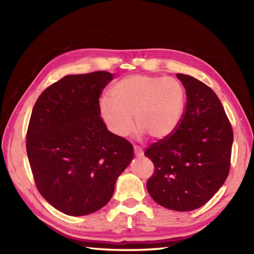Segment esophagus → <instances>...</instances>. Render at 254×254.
<instances>
[{
  "mask_svg": "<svg viewBox=\"0 0 254 254\" xmlns=\"http://www.w3.org/2000/svg\"><path fill=\"white\" fill-rule=\"evenodd\" d=\"M134 154L136 157H142L143 156V151L142 149H140L139 147H136V145H134Z\"/></svg>",
  "mask_w": 254,
  "mask_h": 254,
  "instance_id": "obj_1",
  "label": "esophagus"
}]
</instances>
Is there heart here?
I'll return each instance as SVG.
<instances>
[{"mask_svg":"<svg viewBox=\"0 0 254 254\" xmlns=\"http://www.w3.org/2000/svg\"><path fill=\"white\" fill-rule=\"evenodd\" d=\"M110 97H102L98 110L109 130L126 137L132 130L163 140L177 130L183 119L185 89L174 77L131 75L112 86Z\"/></svg>","mask_w":254,"mask_h":254,"instance_id":"obj_1","label":"heart"}]
</instances>
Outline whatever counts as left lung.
<instances>
[{
	"mask_svg": "<svg viewBox=\"0 0 254 254\" xmlns=\"http://www.w3.org/2000/svg\"><path fill=\"white\" fill-rule=\"evenodd\" d=\"M187 102L173 134L147 148L154 165L147 189L163 207L188 212L205 205L229 176L233 130L220 98L194 77L177 74Z\"/></svg>",
	"mask_w": 254,
	"mask_h": 254,
	"instance_id": "left-lung-1",
	"label": "left lung"
}]
</instances>
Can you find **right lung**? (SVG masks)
Instances as JSON below:
<instances>
[{
	"label": "right lung",
	"mask_w": 254,
	"mask_h": 254,
	"mask_svg": "<svg viewBox=\"0 0 254 254\" xmlns=\"http://www.w3.org/2000/svg\"><path fill=\"white\" fill-rule=\"evenodd\" d=\"M113 79L107 71L67 75L33 106L27 153L41 196L70 216L96 212L112 198L132 161L133 145L107 130L98 102Z\"/></svg>",
	"instance_id": "right-lung-1"
}]
</instances>
